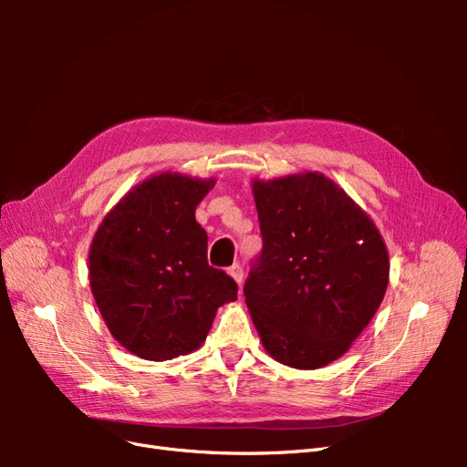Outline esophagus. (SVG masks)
<instances>
[{
  "label": "esophagus",
  "mask_w": 467,
  "mask_h": 467,
  "mask_svg": "<svg viewBox=\"0 0 467 467\" xmlns=\"http://www.w3.org/2000/svg\"><path fill=\"white\" fill-rule=\"evenodd\" d=\"M228 275L237 282V285H242V282H244V268L239 265H232L228 268Z\"/></svg>",
  "instance_id": "obj_1"
}]
</instances>
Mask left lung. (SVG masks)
I'll return each instance as SVG.
<instances>
[{
    "label": "left lung",
    "instance_id": "obj_1",
    "mask_svg": "<svg viewBox=\"0 0 467 467\" xmlns=\"http://www.w3.org/2000/svg\"><path fill=\"white\" fill-rule=\"evenodd\" d=\"M263 251L245 304L265 350L316 370L341 358L384 300L389 257L370 216L317 171L253 181Z\"/></svg>",
    "mask_w": 467,
    "mask_h": 467
}]
</instances>
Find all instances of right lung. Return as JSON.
I'll list each match as a JSON object with an SVG mask.
<instances>
[{
  "label": "right lung",
  "instance_id": "1",
  "mask_svg": "<svg viewBox=\"0 0 467 467\" xmlns=\"http://www.w3.org/2000/svg\"><path fill=\"white\" fill-rule=\"evenodd\" d=\"M216 179L160 173L126 192L99 225L89 285L110 335L144 360L199 348L237 285L208 265V235L194 218Z\"/></svg>",
  "mask_w": 467,
  "mask_h": 467
}]
</instances>
